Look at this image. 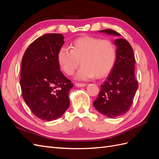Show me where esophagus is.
Listing matches in <instances>:
<instances>
[{"instance_id": "34e87169", "label": "esophagus", "mask_w": 159, "mask_h": 159, "mask_svg": "<svg viewBox=\"0 0 159 159\" xmlns=\"http://www.w3.org/2000/svg\"><path fill=\"white\" fill-rule=\"evenodd\" d=\"M87 85L86 84H81V83H76L75 84V86L78 88H83L85 87V86Z\"/></svg>"}]
</instances>
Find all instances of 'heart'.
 <instances>
[{
	"mask_svg": "<svg viewBox=\"0 0 159 159\" xmlns=\"http://www.w3.org/2000/svg\"><path fill=\"white\" fill-rule=\"evenodd\" d=\"M57 61L67 75L74 74L82 64L76 75L79 80L102 78L111 71L116 61V48L112 41L93 36H84L71 44V50L61 47L57 52Z\"/></svg>",
	"mask_w": 159,
	"mask_h": 159,
	"instance_id": "obj_1",
	"label": "heart"
}]
</instances>
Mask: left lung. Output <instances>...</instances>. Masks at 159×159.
<instances>
[{
  "label": "left lung",
  "instance_id": "1",
  "mask_svg": "<svg viewBox=\"0 0 159 159\" xmlns=\"http://www.w3.org/2000/svg\"><path fill=\"white\" fill-rule=\"evenodd\" d=\"M99 32L121 36L111 29ZM114 44L117 46L116 61L93 102L94 107L110 118L119 117L128 111L138 88V81L134 75L135 58L131 44L123 38L116 39Z\"/></svg>",
  "mask_w": 159,
  "mask_h": 159
}]
</instances>
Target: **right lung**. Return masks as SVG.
I'll return each mask as SVG.
<instances>
[{"instance_id": "1", "label": "right lung", "mask_w": 159, "mask_h": 159, "mask_svg": "<svg viewBox=\"0 0 159 159\" xmlns=\"http://www.w3.org/2000/svg\"><path fill=\"white\" fill-rule=\"evenodd\" d=\"M64 44L61 34H46L28 46L22 59V98L33 114L52 121L68 109L73 84L60 71L57 52Z\"/></svg>"}]
</instances>
